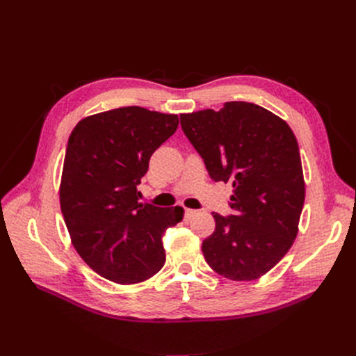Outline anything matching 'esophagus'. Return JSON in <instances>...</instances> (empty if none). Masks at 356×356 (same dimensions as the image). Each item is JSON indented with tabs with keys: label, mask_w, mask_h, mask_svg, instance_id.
<instances>
[{
	"label": "esophagus",
	"mask_w": 356,
	"mask_h": 356,
	"mask_svg": "<svg viewBox=\"0 0 356 356\" xmlns=\"http://www.w3.org/2000/svg\"><path fill=\"white\" fill-rule=\"evenodd\" d=\"M186 218L187 220H190V218H193V217H196V215L199 213V211H196V209H186Z\"/></svg>",
	"instance_id": "1"
}]
</instances>
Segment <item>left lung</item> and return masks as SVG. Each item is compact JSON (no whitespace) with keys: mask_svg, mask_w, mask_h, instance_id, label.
<instances>
[{"mask_svg":"<svg viewBox=\"0 0 356 356\" xmlns=\"http://www.w3.org/2000/svg\"><path fill=\"white\" fill-rule=\"evenodd\" d=\"M179 118L209 177L233 186V213L212 212L215 232L202 243L204 260L232 281H254L282 260L297 236L305 204L297 139L282 118L250 102Z\"/></svg>","mask_w":356,"mask_h":356,"instance_id":"8db88e82","label":"left lung"}]
</instances>
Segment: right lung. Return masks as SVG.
<instances>
[{"mask_svg":"<svg viewBox=\"0 0 356 356\" xmlns=\"http://www.w3.org/2000/svg\"><path fill=\"white\" fill-rule=\"evenodd\" d=\"M178 115L123 106L86 117L68 139L60 209L75 250L111 282L131 285L166 261L163 234L184 209L141 203L149 157L175 134Z\"/></svg>","mask_w":356,"mask_h":356,"instance_id":"right-lung-1","label":"right lung"}]
</instances>
